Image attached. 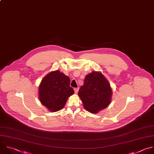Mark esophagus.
Here are the masks:
<instances>
[{"label":"esophagus","instance_id":"1","mask_svg":"<svg viewBox=\"0 0 154 154\" xmlns=\"http://www.w3.org/2000/svg\"><path fill=\"white\" fill-rule=\"evenodd\" d=\"M74 92H75V94H77V93L78 92V91H79V88H74Z\"/></svg>","mask_w":154,"mask_h":154}]
</instances>
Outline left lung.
<instances>
[{"instance_id": "left-lung-1", "label": "left lung", "mask_w": 154, "mask_h": 154, "mask_svg": "<svg viewBox=\"0 0 154 154\" xmlns=\"http://www.w3.org/2000/svg\"><path fill=\"white\" fill-rule=\"evenodd\" d=\"M112 89L108 81L100 72L87 75L84 85L79 91V96L84 108L91 113H97L111 103Z\"/></svg>"}]
</instances>
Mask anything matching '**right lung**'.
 <instances>
[{"mask_svg": "<svg viewBox=\"0 0 154 154\" xmlns=\"http://www.w3.org/2000/svg\"><path fill=\"white\" fill-rule=\"evenodd\" d=\"M70 79L59 71H53L42 80L38 88L40 101L51 112L62 109L68 98L74 92Z\"/></svg>", "mask_w": 154, "mask_h": 154, "instance_id": "1", "label": "right lung"}]
</instances>
